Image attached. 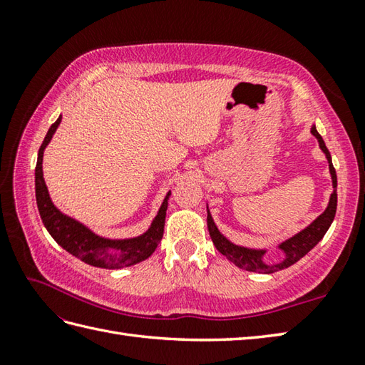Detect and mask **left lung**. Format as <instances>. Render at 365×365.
<instances>
[{"label":"left lung","mask_w":365,"mask_h":365,"mask_svg":"<svg viewBox=\"0 0 365 365\" xmlns=\"http://www.w3.org/2000/svg\"><path fill=\"white\" fill-rule=\"evenodd\" d=\"M311 133L317 138L320 149L323 150L324 155H327V160L329 163V174L332 178V188L334 190H332L327 210H324L319 218L314 220L306 229L298 232L297 235L290 237L289 240H285V242H282L277 246V250H281L284 252L282 260H279L276 263H267L263 260V255L267 254V250H252V247L238 246L229 242V240L218 230V227H216V224L207 207V226H208V232H210L213 245L216 246V250H218L222 255H226L227 260L235 263L238 268H243L246 271H255V273H265V274L276 273L279 269L289 268L293 265V263H297L299 259L304 257V255L311 251L328 232L331 222L336 216V208H337V175H336L334 166H332L331 153L327 149V145H324L323 138L320 136L319 131H317L315 125H312Z\"/></svg>","instance_id":"left-lung-1"}]
</instances>
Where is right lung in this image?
<instances>
[{"mask_svg": "<svg viewBox=\"0 0 365 365\" xmlns=\"http://www.w3.org/2000/svg\"><path fill=\"white\" fill-rule=\"evenodd\" d=\"M61 119L63 118L59 115L58 120L48 128V133L45 135V139L37 155L36 200L43 226L61 247H64L67 252H71L75 257H78L80 260L92 267L119 269L149 259L153 251L157 250V246L163 238V232H165L168 199L170 196V191L166 195L165 200H163L150 227L143 235L135 238L111 240L98 237L84 226V224L71 218V216L61 213L51 202L42 170L43 150L51 141L54 131L59 127Z\"/></svg>", "mask_w": 365, "mask_h": 365, "instance_id": "1", "label": "right lung"}]
</instances>
